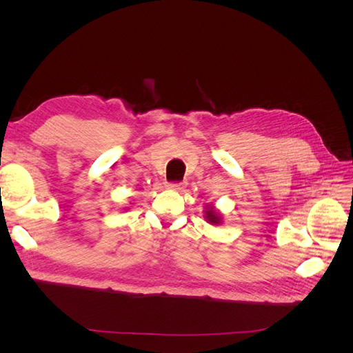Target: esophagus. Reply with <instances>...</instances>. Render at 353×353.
Masks as SVG:
<instances>
[{"instance_id":"34e87169","label":"esophagus","mask_w":353,"mask_h":353,"mask_svg":"<svg viewBox=\"0 0 353 353\" xmlns=\"http://www.w3.org/2000/svg\"><path fill=\"white\" fill-rule=\"evenodd\" d=\"M168 187L175 190V191H181V190H183V188L185 187V183H169Z\"/></svg>"}]
</instances>
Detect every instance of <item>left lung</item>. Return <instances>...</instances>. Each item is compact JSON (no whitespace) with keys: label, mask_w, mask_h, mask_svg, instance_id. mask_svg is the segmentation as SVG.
<instances>
[{"label":"left lung","mask_w":353,"mask_h":353,"mask_svg":"<svg viewBox=\"0 0 353 353\" xmlns=\"http://www.w3.org/2000/svg\"><path fill=\"white\" fill-rule=\"evenodd\" d=\"M205 216L208 218V222H210V223H219V222H221L219 216L216 215V212L213 210V208H209V209L206 210V215H205Z\"/></svg>","instance_id":"8db88e82"}]
</instances>
